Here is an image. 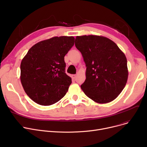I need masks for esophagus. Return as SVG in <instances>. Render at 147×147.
<instances>
[{
	"label": "esophagus",
	"mask_w": 147,
	"mask_h": 147,
	"mask_svg": "<svg viewBox=\"0 0 147 147\" xmlns=\"http://www.w3.org/2000/svg\"><path fill=\"white\" fill-rule=\"evenodd\" d=\"M71 78H72V79H76V78H77V75L76 74H73V75H72V76H71Z\"/></svg>",
	"instance_id": "esophagus-1"
}]
</instances>
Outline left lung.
<instances>
[{
	"mask_svg": "<svg viewBox=\"0 0 147 147\" xmlns=\"http://www.w3.org/2000/svg\"><path fill=\"white\" fill-rule=\"evenodd\" d=\"M75 46L86 64V80L81 85L85 95L99 104L116 98L128 78L127 59L113 41L105 37L77 36Z\"/></svg>",
	"mask_w": 147,
	"mask_h": 147,
	"instance_id": "obj_1",
	"label": "left lung"
}]
</instances>
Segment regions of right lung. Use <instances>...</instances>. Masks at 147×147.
<instances>
[{
	"mask_svg": "<svg viewBox=\"0 0 147 147\" xmlns=\"http://www.w3.org/2000/svg\"><path fill=\"white\" fill-rule=\"evenodd\" d=\"M74 44L73 36L53 37L35 44L22 59L21 84L36 103L50 105L66 94L72 82L65 72L64 57Z\"/></svg>",
	"mask_w": 147,
	"mask_h": 147,
	"instance_id": "1",
	"label": "right lung"
}]
</instances>
